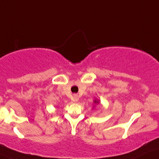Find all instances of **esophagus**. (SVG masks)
<instances>
[{
	"label": "esophagus",
	"instance_id": "34e87169",
	"mask_svg": "<svg viewBox=\"0 0 159 159\" xmlns=\"http://www.w3.org/2000/svg\"><path fill=\"white\" fill-rule=\"evenodd\" d=\"M73 100L74 101H78V96L77 95V94H73Z\"/></svg>",
	"mask_w": 159,
	"mask_h": 159
}]
</instances>
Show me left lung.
I'll return each instance as SVG.
<instances>
[{
	"instance_id": "8db88e82",
	"label": "left lung",
	"mask_w": 159,
	"mask_h": 159,
	"mask_svg": "<svg viewBox=\"0 0 159 159\" xmlns=\"http://www.w3.org/2000/svg\"><path fill=\"white\" fill-rule=\"evenodd\" d=\"M94 102H96V103H97V101H94Z\"/></svg>"
}]
</instances>
